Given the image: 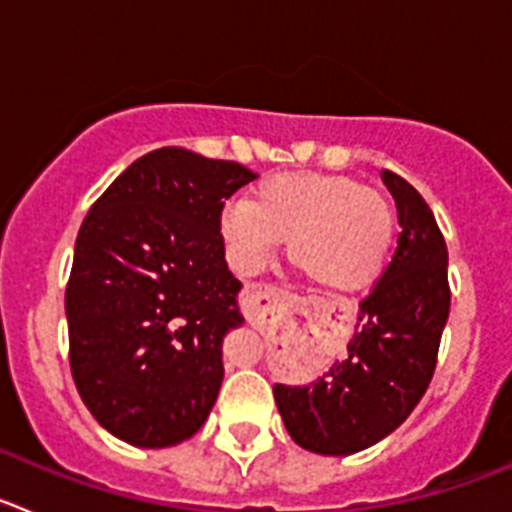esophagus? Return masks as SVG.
Returning <instances> with one entry per match:
<instances>
[{
  "label": "esophagus",
  "instance_id": "esophagus-1",
  "mask_svg": "<svg viewBox=\"0 0 512 512\" xmlns=\"http://www.w3.org/2000/svg\"><path fill=\"white\" fill-rule=\"evenodd\" d=\"M279 289L274 284H251L246 287V295H243V307H246V315H256L259 310L269 307L271 302L279 300Z\"/></svg>",
  "mask_w": 512,
  "mask_h": 512
}]
</instances>
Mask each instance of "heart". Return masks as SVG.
I'll use <instances>...</instances> for the list:
<instances>
[{
	"label": "heart",
	"instance_id": "heart-1",
	"mask_svg": "<svg viewBox=\"0 0 512 512\" xmlns=\"http://www.w3.org/2000/svg\"><path fill=\"white\" fill-rule=\"evenodd\" d=\"M220 238L238 274H256L287 238L295 261L320 292L364 289L382 274L395 215L382 194L341 174L297 171L256 184L248 202L220 212Z\"/></svg>",
	"mask_w": 512,
	"mask_h": 512
}]
</instances>
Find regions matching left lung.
<instances>
[{"instance_id":"left-lung-1","label":"left lung","mask_w":512,"mask_h":512,"mask_svg":"<svg viewBox=\"0 0 512 512\" xmlns=\"http://www.w3.org/2000/svg\"><path fill=\"white\" fill-rule=\"evenodd\" d=\"M400 238L390 266L359 305L348 356L310 384H274V400L297 446L348 456L390 436L431 384L449 320V251L431 207L392 171Z\"/></svg>"}]
</instances>
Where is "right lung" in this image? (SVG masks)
<instances>
[{
    "mask_svg": "<svg viewBox=\"0 0 512 512\" xmlns=\"http://www.w3.org/2000/svg\"><path fill=\"white\" fill-rule=\"evenodd\" d=\"M256 174L187 148L140 156L92 205L66 284L76 390L140 449L200 431L223 384V338L243 323L220 212Z\"/></svg>",
    "mask_w": 512,
    "mask_h": 512,
    "instance_id": "add662e5",
    "label": "right lung"
}]
</instances>
